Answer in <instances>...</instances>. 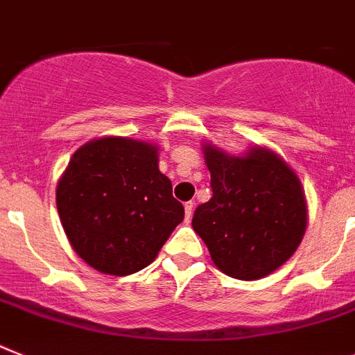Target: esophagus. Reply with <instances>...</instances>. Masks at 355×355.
Masks as SVG:
<instances>
[{
  "instance_id": "esophagus-1",
  "label": "esophagus",
  "mask_w": 355,
  "mask_h": 355,
  "mask_svg": "<svg viewBox=\"0 0 355 355\" xmlns=\"http://www.w3.org/2000/svg\"><path fill=\"white\" fill-rule=\"evenodd\" d=\"M193 207H195V204H193V202H187V204L184 205V211H186V222H191Z\"/></svg>"
}]
</instances>
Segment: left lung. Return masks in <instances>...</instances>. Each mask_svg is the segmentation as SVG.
Returning a JSON list of instances; mask_svg holds the SVG:
<instances>
[{
	"instance_id": "left-lung-1",
	"label": "left lung",
	"mask_w": 355,
	"mask_h": 355,
	"mask_svg": "<svg viewBox=\"0 0 355 355\" xmlns=\"http://www.w3.org/2000/svg\"><path fill=\"white\" fill-rule=\"evenodd\" d=\"M213 196L193 214L211 260L231 278L269 276L296 252L309 222L302 180L278 153L252 146L229 155L202 146Z\"/></svg>"
}]
</instances>
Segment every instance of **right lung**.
<instances>
[{"mask_svg": "<svg viewBox=\"0 0 355 355\" xmlns=\"http://www.w3.org/2000/svg\"><path fill=\"white\" fill-rule=\"evenodd\" d=\"M159 169V146L99 137L71 155L55 189L62 229L77 256L112 276L139 272L184 220Z\"/></svg>", "mask_w": 355, "mask_h": 355, "instance_id": "right-lung-1", "label": "right lung"}]
</instances>
